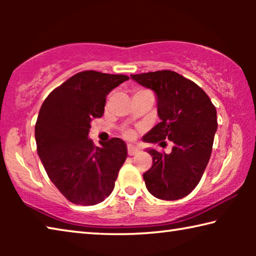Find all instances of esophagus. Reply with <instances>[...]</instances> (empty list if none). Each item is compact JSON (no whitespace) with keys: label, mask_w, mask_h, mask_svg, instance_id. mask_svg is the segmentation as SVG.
Masks as SVG:
<instances>
[{"label":"esophagus","mask_w":256,"mask_h":256,"mask_svg":"<svg viewBox=\"0 0 256 256\" xmlns=\"http://www.w3.org/2000/svg\"><path fill=\"white\" fill-rule=\"evenodd\" d=\"M138 152V150L136 148H134L133 146H128V156H134V154H136Z\"/></svg>","instance_id":"obj_1"}]
</instances>
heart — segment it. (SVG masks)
Masks as SVG:
<instances>
[{"mask_svg":"<svg viewBox=\"0 0 256 256\" xmlns=\"http://www.w3.org/2000/svg\"><path fill=\"white\" fill-rule=\"evenodd\" d=\"M138 92H144V90H138ZM124 136L126 138H133L134 133H133V131H131V130H126V131L124 132Z\"/></svg>","mask_w":256,"mask_h":256,"instance_id":"obj_1","label":"heart"}]
</instances>
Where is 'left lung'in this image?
<instances>
[{
  "instance_id": "8db88e82",
  "label": "left lung",
  "mask_w": 256,
  "mask_h": 256,
  "mask_svg": "<svg viewBox=\"0 0 256 256\" xmlns=\"http://www.w3.org/2000/svg\"><path fill=\"white\" fill-rule=\"evenodd\" d=\"M131 78L157 94L162 122L146 134L144 141L174 144L170 154L148 150L152 166L144 174L146 186L156 198L178 200L196 188L209 162L218 128L216 107L196 82L177 72L162 70Z\"/></svg>"
}]
</instances>
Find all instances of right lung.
<instances>
[{
	"label": "right lung",
	"instance_id": "obj_1",
	"mask_svg": "<svg viewBox=\"0 0 256 256\" xmlns=\"http://www.w3.org/2000/svg\"><path fill=\"white\" fill-rule=\"evenodd\" d=\"M126 80L125 74L82 71L55 88L40 107L34 125L38 156L50 180L74 204L94 206L114 190L126 144L112 138L99 148L88 134L104 114L107 94Z\"/></svg>",
	"mask_w": 256,
	"mask_h": 256
}]
</instances>
